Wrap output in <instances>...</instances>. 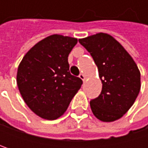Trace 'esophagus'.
I'll return each instance as SVG.
<instances>
[{
	"instance_id": "1",
	"label": "esophagus",
	"mask_w": 148,
	"mask_h": 148,
	"mask_svg": "<svg viewBox=\"0 0 148 148\" xmlns=\"http://www.w3.org/2000/svg\"><path fill=\"white\" fill-rule=\"evenodd\" d=\"M79 78H80V79H82L83 81H84V80L86 79V76H85V75H84L83 74H79Z\"/></svg>"
}]
</instances>
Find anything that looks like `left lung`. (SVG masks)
Masks as SVG:
<instances>
[{
  "label": "left lung",
  "mask_w": 148,
  "mask_h": 148,
  "mask_svg": "<svg viewBox=\"0 0 148 148\" xmlns=\"http://www.w3.org/2000/svg\"><path fill=\"white\" fill-rule=\"evenodd\" d=\"M92 56L102 81L99 96L90 101L93 115L102 122L121 118L140 90V73L131 56L112 36L97 33L79 39Z\"/></svg>",
  "instance_id": "1"
}]
</instances>
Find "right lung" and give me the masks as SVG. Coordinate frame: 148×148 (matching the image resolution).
<instances>
[{
    "label": "right lung",
    "instance_id": "obj_1",
    "mask_svg": "<svg viewBox=\"0 0 148 148\" xmlns=\"http://www.w3.org/2000/svg\"><path fill=\"white\" fill-rule=\"evenodd\" d=\"M77 42L71 37L49 36L34 45L18 65L19 92L27 106L44 119L62 116L83 83L70 74L68 62Z\"/></svg>",
    "mask_w": 148,
    "mask_h": 148
}]
</instances>
